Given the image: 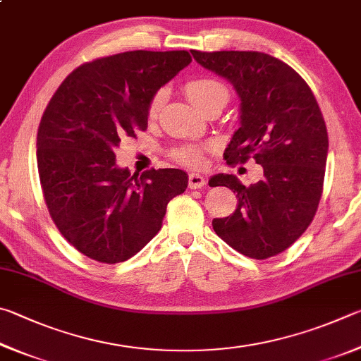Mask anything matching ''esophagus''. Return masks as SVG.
I'll use <instances>...</instances> for the list:
<instances>
[{"label":"esophagus","instance_id":"obj_1","mask_svg":"<svg viewBox=\"0 0 361 361\" xmlns=\"http://www.w3.org/2000/svg\"><path fill=\"white\" fill-rule=\"evenodd\" d=\"M204 184H206L204 176H201L200 173L188 174V187L190 188H201Z\"/></svg>","mask_w":361,"mask_h":361}]
</instances>
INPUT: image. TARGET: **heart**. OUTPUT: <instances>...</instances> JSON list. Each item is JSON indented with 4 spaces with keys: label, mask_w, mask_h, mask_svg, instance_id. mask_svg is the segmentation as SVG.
Returning <instances> with one entry per match:
<instances>
[{
    "label": "heart",
    "mask_w": 361,
    "mask_h": 361,
    "mask_svg": "<svg viewBox=\"0 0 361 361\" xmlns=\"http://www.w3.org/2000/svg\"><path fill=\"white\" fill-rule=\"evenodd\" d=\"M184 92L192 103L201 109L204 107L209 101L222 98L225 103L228 101V90L226 87L216 79L211 78H195L187 80L184 84ZM164 99V92L158 90L152 98L149 99L147 104V117L155 118L158 111L163 104ZM209 150V145H184V147H179L173 152V158L180 164H185V166L197 168L201 166L204 161V154Z\"/></svg>",
    "instance_id": "b5f03b06"
}]
</instances>
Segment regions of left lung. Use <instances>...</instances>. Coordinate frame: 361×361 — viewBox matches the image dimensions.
Segmentation results:
<instances>
[{"label":"left lung","instance_id":"left-lung-1","mask_svg":"<svg viewBox=\"0 0 361 361\" xmlns=\"http://www.w3.org/2000/svg\"><path fill=\"white\" fill-rule=\"evenodd\" d=\"M201 66L228 79L241 99V126L224 158L262 164L257 184L235 176L212 182L238 193L230 217L214 219L219 238L243 255L267 260L288 249L311 225L324 192L328 133L306 80L287 63L252 50H192ZM211 185V182H209Z\"/></svg>","mask_w":361,"mask_h":361}]
</instances>
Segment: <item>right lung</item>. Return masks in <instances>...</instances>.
I'll return each instance as SVG.
<instances>
[{
	"label": "right lung",
	"instance_id": "obj_1",
	"mask_svg": "<svg viewBox=\"0 0 361 361\" xmlns=\"http://www.w3.org/2000/svg\"><path fill=\"white\" fill-rule=\"evenodd\" d=\"M187 50H133L87 61L68 75L42 114L37 173L63 238L99 263L136 255L161 228L166 206L184 193L182 169L131 174L116 164L122 137L147 130L158 88L190 65Z\"/></svg>",
	"mask_w": 361,
	"mask_h": 361
}]
</instances>
